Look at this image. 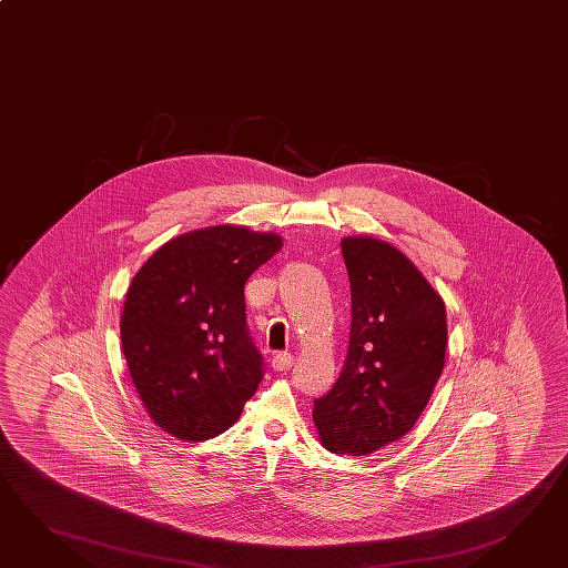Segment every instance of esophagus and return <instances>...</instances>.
<instances>
[{
    "label": "esophagus",
    "mask_w": 568,
    "mask_h": 568,
    "mask_svg": "<svg viewBox=\"0 0 568 568\" xmlns=\"http://www.w3.org/2000/svg\"><path fill=\"white\" fill-rule=\"evenodd\" d=\"M292 367V355L290 353H278L272 358V368L274 371H288Z\"/></svg>",
    "instance_id": "1"
}]
</instances>
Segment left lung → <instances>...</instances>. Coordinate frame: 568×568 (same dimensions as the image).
I'll return each instance as SVG.
<instances>
[{
	"instance_id": "obj_1",
	"label": "left lung",
	"mask_w": 568,
	"mask_h": 568,
	"mask_svg": "<svg viewBox=\"0 0 568 568\" xmlns=\"http://www.w3.org/2000/svg\"><path fill=\"white\" fill-rule=\"evenodd\" d=\"M351 280V338L333 389L312 419L331 454L371 456L419 419L442 377L444 298L409 257L371 235L341 240Z\"/></svg>"
}]
</instances>
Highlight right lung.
Masks as SVG:
<instances>
[{
  "instance_id": "1",
  "label": "right lung",
  "mask_w": 568,
  "mask_h": 568,
  "mask_svg": "<svg viewBox=\"0 0 568 568\" xmlns=\"http://www.w3.org/2000/svg\"><path fill=\"white\" fill-rule=\"evenodd\" d=\"M282 237L213 225L161 245L134 274L121 341L151 422L200 444L227 432L264 377L245 326L244 284Z\"/></svg>"
}]
</instances>
